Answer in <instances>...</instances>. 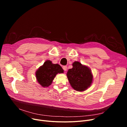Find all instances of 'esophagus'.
Returning a JSON list of instances; mask_svg holds the SVG:
<instances>
[{"instance_id":"obj_1","label":"esophagus","mask_w":127,"mask_h":127,"mask_svg":"<svg viewBox=\"0 0 127 127\" xmlns=\"http://www.w3.org/2000/svg\"><path fill=\"white\" fill-rule=\"evenodd\" d=\"M62 68H63V70H64V71H66V70H67V66H63Z\"/></svg>"}]
</instances>
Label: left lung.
<instances>
[{
  "label": "left lung",
  "mask_w": 127,
  "mask_h": 127,
  "mask_svg": "<svg viewBox=\"0 0 127 127\" xmlns=\"http://www.w3.org/2000/svg\"><path fill=\"white\" fill-rule=\"evenodd\" d=\"M67 77L71 87L75 90L82 92L91 86L93 81V75L91 69L79 62L72 64V68L68 69Z\"/></svg>",
  "instance_id": "1"
}]
</instances>
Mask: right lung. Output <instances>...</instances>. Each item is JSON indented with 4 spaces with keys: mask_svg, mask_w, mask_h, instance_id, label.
Masks as SVG:
<instances>
[{
    "mask_svg": "<svg viewBox=\"0 0 127 127\" xmlns=\"http://www.w3.org/2000/svg\"><path fill=\"white\" fill-rule=\"evenodd\" d=\"M63 69L58 64H53L50 60H47L36 71L37 82L43 87H48L58 73H63Z\"/></svg>",
    "mask_w": 127,
    "mask_h": 127,
    "instance_id": "right-lung-1",
    "label": "right lung"
}]
</instances>
